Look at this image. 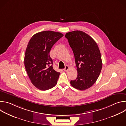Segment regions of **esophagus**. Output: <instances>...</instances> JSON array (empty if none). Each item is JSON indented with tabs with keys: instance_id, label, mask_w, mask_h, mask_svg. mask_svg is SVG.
Returning a JSON list of instances; mask_svg holds the SVG:
<instances>
[{
	"instance_id": "esophagus-1",
	"label": "esophagus",
	"mask_w": 126,
	"mask_h": 126,
	"mask_svg": "<svg viewBox=\"0 0 126 126\" xmlns=\"http://www.w3.org/2000/svg\"><path fill=\"white\" fill-rule=\"evenodd\" d=\"M69 68V66H67V65H66V66H65V69H63V70H64V71H68V70Z\"/></svg>"
}]
</instances>
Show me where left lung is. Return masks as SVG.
<instances>
[{"label": "left lung", "instance_id": "left-lung-1", "mask_svg": "<svg viewBox=\"0 0 126 126\" xmlns=\"http://www.w3.org/2000/svg\"><path fill=\"white\" fill-rule=\"evenodd\" d=\"M73 50L78 75L70 84L74 88L85 90L96 82L101 73L102 61L97 43L89 35L79 31L68 32L65 35Z\"/></svg>", "mask_w": 126, "mask_h": 126}]
</instances>
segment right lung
Masks as SVG:
<instances>
[{"label":"right lung","mask_w":126,"mask_h":126,"mask_svg":"<svg viewBox=\"0 0 126 126\" xmlns=\"http://www.w3.org/2000/svg\"><path fill=\"white\" fill-rule=\"evenodd\" d=\"M63 34L58 32L44 31L34 34L27 45L24 65L32 84L39 90H47L54 87L60 73L53 68L50 51Z\"/></svg>","instance_id":"obj_1"}]
</instances>
